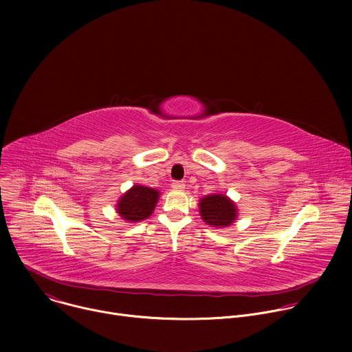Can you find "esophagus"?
Instances as JSON below:
<instances>
[{"instance_id": "esophagus-1", "label": "esophagus", "mask_w": 352, "mask_h": 352, "mask_svg": "<svg viewBox=\"0 0 352 352\" xmlns=\"http://www.w3.org/2000/svg\"><path fill=\"white\" fill-rule=\"evenodd\" d=\"M171 188H173L174 190H184V189H185V184L181 182V181H174V182L171 184Z\"/></svg>"}]
</instances>
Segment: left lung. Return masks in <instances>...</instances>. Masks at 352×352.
I'll return each mask as SVG.
<instances>
[{
	"label": "left lung",
	"mask_w": 352,
	"mask_h": 352,
	"mask_svg": "<svg viewBox=\"0 0 352 352\" xmlns=\"http://www.w3.org/2000/svg\"><path fill=\"white\" fill-rule=\"evenodd\" d=\"M199 213L202 220L214 228H224L235 223L238 208L232 199L224 193H213L200 197Z\"/></svg>",
	"instance_id": "8db88e82"
}]
</instances>
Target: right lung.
Listing matches in <instances>:
<instances>
[{"label":"right lung","mask_w":352,"mask_h":352,"mask_svg":"<svg viewBox=\"0 0 352 352\" xmlns=\"http://www.w3.org/2000/svg\"><path fill=\"white\" fill-rule=\"evenodd\" d=\"M160 190L135 184L118 200L116 210L128 223H139L152 216L159 202Z\"/></svg>","instance_id":"add662e5"}]
</instances>
